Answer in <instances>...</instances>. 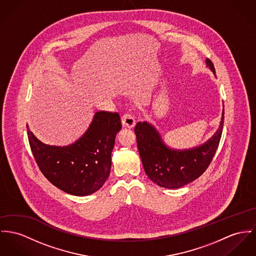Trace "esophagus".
Listing matches in <instances>:
<instances>
[{
	"label": "esophagus",
	"mask_w": 256,
	"mask_h": 256,
	"mask_svg": "<svg viewBox=\"0 0 256 256\" xmlns=\"http://www.w3.org/2000/svg\"><path fill=\"white\" fill-rule=\"evenodd\" d=\"M122 124L124 128H132L136 126V120L132 115L124 114L122 116Z\"/></svg>",
	"instance_id": "34e87169"
}]
</instances>
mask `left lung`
I'll list each match as a JSON object with an SVG mask.
<instances>
[{
	"label": "left lung",
	"mask_w": 256,
	"mask_h": 256,
	"mask_svg": "<svg viewBox=\"0 0 256 256\" xmlns=\"http://www.w3.org/2000/svg\"><path fill=\"white\" fill-rule=\"evenodd\" d=\"M206 66L216 75L212 62L206 59ZM224 107L219 128L204 144L184 150L170 148L164 144L157 128L147 122H139L134 128L138 148L144 170L158 186L168 189L180 188L200 176L216 152L222 134Z\"/></svg>",
	"instance_id": "left-lung-1"
}]
</instances>
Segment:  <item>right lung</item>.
Here are the masks:
<instances>
[{"instance_id": "obj_1", "label": "right lung", "mask_w": 256, "mask_h": 256, "mask_svg": "<svg viewBox=\"0 0 256 256\" xmlns=\"http://www.w3.org/2000/svg\"><path fill=\"white\" fill-rule=\"evenodd\" d=\"M122 128L118 113L98 111L86 132L67 146L40 141L27 124L29 144L40 172L56 187L74 196L99 190L110 174L115 138Z\"/></svg>"}]
</instances>
